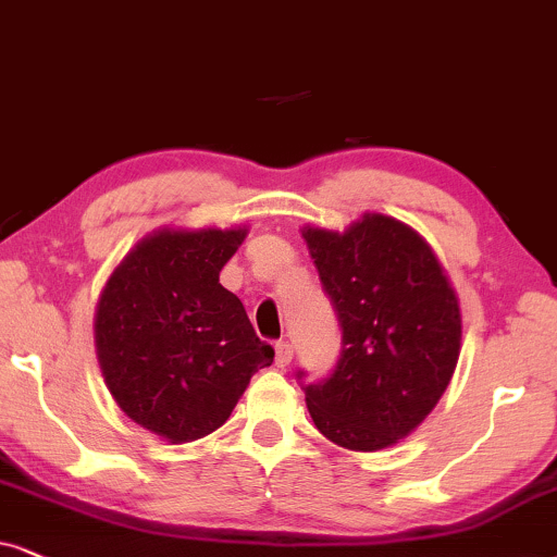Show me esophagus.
Wrapping results in <instances>:
<instances>
[{
    "instance_id": "esophagus-1",
    "label": "esophagus",
    "mask_w": 557,
    "mask_h": 557,
    "mask_svg": "<svg viewBox=\"0 0 557 557\" xmlns=\"http://www.w3.org/2000/svg\"><path fill=\"white\" fill-rule=\"evenodd\" d=\"M290 361H293V344H287V341L274 344V364H277L280 369H285Z\"/></svg>"
}]
</instances>
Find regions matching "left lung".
I'll return each instance as SVG.
<instances>
[{"label": "left lung", "instance_id": "obj_1", "mask_svg": "<svg viewBox=\"0 0 557 557\" xmlns=\"http://www.w3.org/2000/svg\"><path fill=\"white\" fill-rule=\"evenodd\" d=\"M300 232L344 331L333 374L306 387L310 418L341 448L395 446L433 412L456 372L458 295L433 247L384 213H364L344 232Z\"/></svg>", "mask_w": 557, "mask_h": 557}]
</instances>
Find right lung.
<instances>
[{
    "label": "right lung",
    "mask_w": 557,
    "mask_h": 557,
    "mask_svg": "<svg viewBox=\"0 0 557 557\" xmlns=\"http://www.w3.org/2000/svg\"><path fill=\"white\" fill-rule=\"evenodd\" d=\"M247 232L162 226L127 251L99 295L103 382L127 418L173 446L224 425L251 374L274 359L219 283Z\"/></svg>",
    "instance_id": "1"
}]
</instances>
